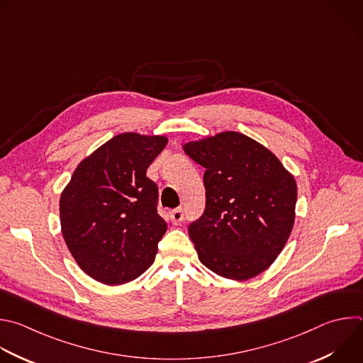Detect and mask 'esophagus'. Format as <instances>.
Segmentation results:
<instances>
[{"label": "esophagus", "instance_id": "obj_1", "mask_svg": "<svg viewBox=\"0 0 363 363\" xmlns=\"http://www.w3.org/2000/svg\"><path fill=\"white\" fill-rule=\"evenodd\" d=\"M169 218H171L174 225H179L182 222V219H184V209L182 208H177V209L171 211Z\"/></svg>", "mask_w": 363, "mask_h": 363}]
</instances>
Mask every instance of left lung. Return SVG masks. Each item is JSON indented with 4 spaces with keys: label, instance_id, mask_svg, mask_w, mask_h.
<instances>
[{
    "label": "left lung",
    "instance_id": "left-lung-1",
    "mask_svg": "<svg viewBox=\"0 0 363 363\" xmlns=\"http://www.w3.org/2000/svg\"><path fill=\"white\" fill-rule=\"evenodd\" d=\"M184 151L205 168V211L188 226L199 261L229 279L259 275L291 235L294 177L269 150L239 133L188 143Z\"/></svg>",
    "mask_w": 363,
    "mask_h": 363
}]
</instances>
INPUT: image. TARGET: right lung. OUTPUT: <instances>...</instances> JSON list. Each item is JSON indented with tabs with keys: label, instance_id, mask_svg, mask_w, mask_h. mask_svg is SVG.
I'll use <instances>...</instances> for the list:
<instances>
[{
	"label": "right lung",
	"instance_id": "1",
	"mask_svg": "<svg viewBox=\"0 0 363 363\" xmlns=\"http://www.w3.org/2000/svg\"><path fill=\"white\" fill-rule=\"evenodd\" d=\"M167 143L165 137L119 134L77 167L61 194L65 244L95 281L121 285L152 265L167 222L147 169Z\"/></svg>",
	"mask_w": 363,
	"mask_h": 363
}]
</instances>
